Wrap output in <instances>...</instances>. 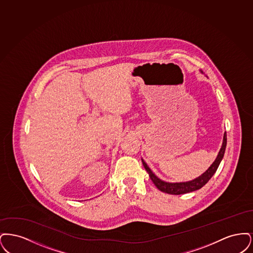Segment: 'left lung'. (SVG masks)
Listing matches in <instances>:
<instances>
[{
  "instance_id": "1",
  "label": "left lung",
  "mask_w": 253,
  "mask_h": 253,
  "mask_svg": "<svg viewBox=\"0 0 253 253\" xmlns=\"http://www.w3.org/2000/svg\"><path fill=\"white\" fill-rule=\"evenodd\" d=\"M226 146H227V133L225 132L221 149H220V151L217 155L215 160L213 161V163L200 176L194 178L193 180L186 181V182L169 183V182L161 180L152 171V169L149 168V166L147 165V163L145 162L142 158H141V160H142V164L144 166L145 169L149 173L150 178L154 182V184L156 185V187L159 191H161L163 193H169V194L178 195V194H183V193H191V192L197 191V190L201 189L204 185L208 183V181L210 180L212 177V175L215 173L220 162L223 159L224 154H225V150H226Z\"/></svg>"
}]
</instances>
